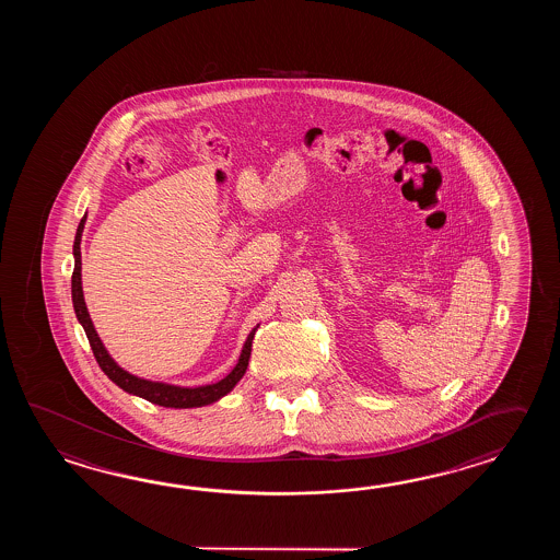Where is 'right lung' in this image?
Masks as SVG:
<instances>
[{"label": "right lung", "instance_id": "obj_1", "mask_svg": "<svg viewBox=\"0 0 560 560\" xmlns=\"http://www.w3.org/2000/svg\"><path fill=\"white\" fill-rule=\"evenodd\" d=\"M85 218L80 220V226L75 232L73 240V275H72V302L75 318L82 324L85 336L90 340V346L94 350L95 360L100 364V369L104 370L109 381L119 386L124 393L140 396L143 400L152 402V405L166 406V408H200V406L214 405L220 398H224L226 394L234 390V386L242 381V376L246 374L248 369V360L252 354V340L254 334L260 328V324H256L252 328L246 342L242 346L238 362L226 374L222 381L212 382V384H203V386H178V384H167V382L148 381L140 378L136 374H131L128 370L121 369L114 358L109 357L106 346L102 342L100 334L95 332L94 322L90 318V312L85 306L84 288H82V234H84Z\"/></svg>", "mask_w": 560, "mask_h": 560}]
</instances>
